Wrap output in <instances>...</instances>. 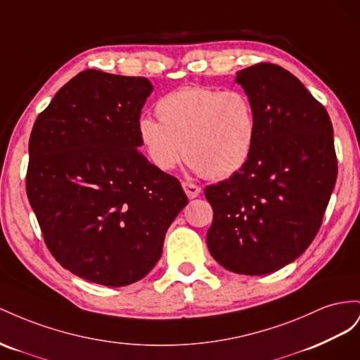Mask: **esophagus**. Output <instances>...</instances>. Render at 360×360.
<instances>
[{
    "mask_svg": "<svg viewBox=\"0 0 360 360\" xmlns=\"http://www.w3.org/2000/svg\"><path fill=\"white\" fill-rule=\"evenodd\" d=\"M182 188H184V191H186V194L190 199L198 198L199 194L202 193V188L199 186H196V184H191V182H182Z\"/></svg>",
    "mask_w": 360,
    "mask_h": 360,
    "instance_id": "1",
    "label": "esophagus"
}]
</instances>
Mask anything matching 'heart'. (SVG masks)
Returning <instances> with one entry per match:
<instances>
[{
  "label": "heart",
  "mask_w": 360,
  "mask_h": 360,
  "mask_svg": "<svg viewBox=\"0 0 360 360\" xmlns=\"http://www.w3.org/2000/svg\"><path fill=\"white\" fill-rule=\"evenodd\" d=\"M157 116L137 120L140 145L160 170L184 157L211 179L232 176L248 162L256 137L250 98L241 90L186 86L157 102Z\"/></svg>",
  "instance_id": "obj_1"
}]
</instances>
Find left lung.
I'll return each instance as SVG.
<instances>
[{
  "label": "left lung",
  "instance_id": "obj_1",
  "mask_svg": "<svg viewBox=\"0 0 360 360\" xmlns=\"http://www.w3.org/2000/svg\"><path fill=\"white\" fill-rule=\"evenodd\" d=\"M253 104L256 137L244 167L205 188L207 244L226 270L261 276L309 248L333 191L338 160L324 105L286 69L258 63L235 78Z\"/></svg>",
  "mask_w": 360,
  "mask_h": 360
}]
</instances>
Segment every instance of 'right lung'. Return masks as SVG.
Masks as SVG:
<instances>
[{"mask_svg": "<svg viewBox=\"0 0 360 360\" xmlns=\"http://www.w3.org/2000/svg\"><path fill=\"white\" fill-rule=\"evenodd\" d=\"M148 78L79 72L37 116L27 196L57 262L105 286L143 279L188 203L179 181L139 150Z\"/></svg>", "mask_w": 360, "mask_h": 360, "instance_id": "1", "label": "right lung"}]
</instances>
